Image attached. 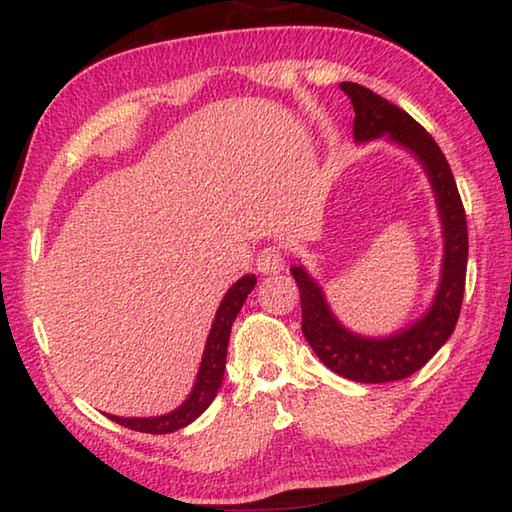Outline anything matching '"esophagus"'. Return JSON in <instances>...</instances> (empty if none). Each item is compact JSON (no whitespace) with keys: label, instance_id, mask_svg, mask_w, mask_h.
I'll use <instances>...</instances> for the list:
<instances>
[{"label":"esophagus","instance_id":"34e87169","mask_svg":"<svg viewBox=\"0 0 512 512\" xmlns=\"http://www.w3.org/2000/svg\"><path fill=\"white\" fill-rule=\"evenodd\" d=\"M284 268V250L277 246H268L262 253L257 255V271L264 275H273L280 273Z\"/></svg>","mask_w":512,"mask_h":512}]
</instances>
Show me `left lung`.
I'll return each mask as SVG.
<instances>
[{
	"label": "left lung",
	"instance_id": "left-lung-1",
	"mask_svg": "<svg viewBox=\"0 0 512 512\" xmlns=\"http://www.w3.org/2000/svg\"><path fill=\"white\" fill-rule=\"evenodd\" d=\"M340 89L351 98L356 111L353 118L356 141H371L387 134L392 141L412 150L427 170L445 235L441 284L425 318L392 338L369 340L353 336L340 327L318 284L302 271V266H293L291 273L300 288L302 333L324 365L356 383H392L425 367V362L445 345L457 327L468 266L466 210L441 147L407 111L356 82H342Z\"/></svg>",
	"mask_w": 512,
	"mask_h": 512
}]
</instances>
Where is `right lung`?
I'll return each mask as SVG.
<instances>
[{"mask_svg":"<svg viewBox=\"0 0 512 512\" xmlns=\"http://www.w3.org/2000/svg\"><path fill=\"white\" fill-rule=\"evenodd\" d=\"M255 284H257L255 275H244L239 282L230 286V291L226 293L224 300H221L219 311L215 315V322H212L206 351H203L197 383H194V389L188 396V401L165 416H154V418L109 416L111 421H116V423L125 425V427H129V430H136V432L170 434V432L181 430V427H185V425H190L194 418L206 412L208 405L215 401V396L221 387V380H224L230 327H232V322H235L239 309L244 306L248 293L255 288Z\"/></svg>","mask_w":512,"mask_h":512,"instance_id":"right-lung-1","label":"right lung"}]
</instances>
